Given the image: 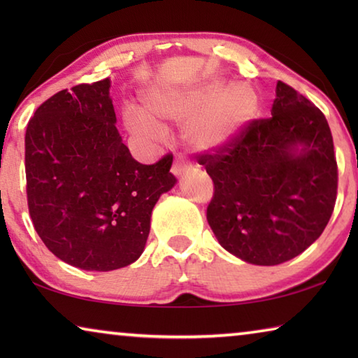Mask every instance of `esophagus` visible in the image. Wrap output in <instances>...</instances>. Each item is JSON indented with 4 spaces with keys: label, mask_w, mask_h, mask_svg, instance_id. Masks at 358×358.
<instances>
[{
    "label": "esophagus",
    "mask_w": 358,
    "mask_h": 358,
    "mask_svg": "<svg viewBox=\"0 0 358 358\" xmlns=\"http://www.w3.org/2000/svg\"><path fill=\"white\" fill-rule=\"evenodd\" d=\"M187 169H189V164L185 159H181V157H177V159L173 161V166H172V173L177 175V177H180L181 173H185Z\"/></svg>",
    "instance_id": "obj_1"
}]
</instances>
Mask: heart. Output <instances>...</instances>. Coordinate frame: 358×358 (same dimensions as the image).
<instances>
[{
    "label": "heart",
    "instance_id": "b5f03b06",
    "mask_svg": "<svg viewBox=\"0 0 358 358\" xmlns=\"http://www.w3.org/2000/svg\"><path fill=\"white\" fill-rule=\"evenodd\" d=\"M259 98L246 83L229 85L210 80L187 92H150L143 96V110L128 106L123 118L136 134H157L162 126L155 118L187 121L185 137L197 151L226 147L254 118Z\"/></svg>",
    "mask_w": 358,
    "mask_h": 358
}]
</instances>
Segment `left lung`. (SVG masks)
Returning <instances> with one entry per match:
<instances>
[{
	"instance_id": "obj_1",
	"label": "left lung",
	"mask_w": 358,
	"mask_h": 358,
	"mask_svg": "<svg viewBox=\"0 0 358 358\" xmlns=\"http://www.w3.org/2000/svg\"><path fill=\"white\" fill-rule=\"evenodd\" d=\"M197 161L215 185L210 227L245 262H287L330 221L338 166L329 123L287 83L278 82L270 118L251 120L229 145Z\"/></svg>"
}]
</instances>
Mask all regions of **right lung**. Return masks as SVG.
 Returning <instances> with one entry per match:
<instances>
[{"instance_id":"right-lung-1","label":"right lung","mask_w":358,"mask_h":358,"mask_svg":"<svg viewBox=\"0 0 358 358\" xmlns=\"http://www.w3.org/2000/svg\"><path fill=\"white\" fill-rule=\"evenodd\" d=\"M110 80L62 90L38 107L25 134L28 210L58 259L110 271L141 257L151 211L172 189V155L155 164L131 156L117 129Z\"/></svg>"}]
</instances>
